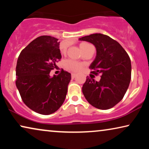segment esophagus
<instances>
[{
  "label": "esophagus",
  "instance_id": "34e87169",
  "mask_svg": "<svg viewBox=\"0 0 149 149\" xmlns=\"http://www.w3.org/2000/svg\"><path fill=\"white\" fill-rule=\"evenodd\" d=\"M71 77H72V79H74L75 77H76V74H74V73H72V74H71Z\"/></svg>",
  "mask_w": 149,
  "mask_h": 149
}]
</instances>
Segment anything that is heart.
I'll use <instances>...</instances> for the list:
<instances>
[{
    "label": "heart",
    "instance_id": "heart-1",
    "mask_svg": "<svg viewBox=\"0 0 149 149\" xmlns=\"http://www.w3.org/2000/svg\"><path fill=\"white\" fill-rule=\"evenodd\" d=\"M88 45V43L86 42H83L80 45V48L81 47ZM65 68L68 69V70L72 71L74 72H77L80 71L81 69L83 68V64L81 63H79L77 61L72 60H68L65 62Z\"/></svg>",
    "mask_w": 149,
    "mask_h": 149
}]
</instances>
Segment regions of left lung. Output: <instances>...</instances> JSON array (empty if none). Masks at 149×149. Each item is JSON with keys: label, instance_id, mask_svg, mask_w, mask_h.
Masks as SVG:
<instances>
[{"label": "left lung", "instance_id": "1", "mask_svg": "<svg viewBox=\"0 0 149 149\" xmlns=\"http://www.w3.org/2000/svg\"><path fill=\"white\" fill-rule=\"evenodd\" d=\"M96 48V57L89 68L101 74L100 81L87 77L82 87L87 102L97 109H111L123 99L131 81V60L127 52L115 40L96 33L79 38Z\"/></svg>", "mask_w": 149, "mask_h": 149}]
</instances>
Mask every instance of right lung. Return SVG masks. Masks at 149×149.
I'll list each match as a JSON object with an SVG mask.
<instances>
[{
    "mask_svg": "<svg viewBox=\"0 0 149 149\" xmlns=\"http://www.w3.org/2000/svg\"><path fill=\"white\" fill-rule=\"evenodd\" d=\"M51 36H40L20 53L16 66V87L22 100L36 113L47 115L60 109L66 98L71 74L62 69L50 77L62 58L60 42Z\"/></svg>",
    "mask_w": 149,
    "mask_h": 149,
    "instance_id": "right-lung-1",
    "label": "right lung"
}]
</instances>
